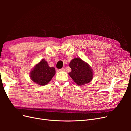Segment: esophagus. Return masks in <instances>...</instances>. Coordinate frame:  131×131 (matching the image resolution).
I'll list each match as a JSON object with an SVG mask.
<instances>
[{"mask_svg": "<svg viewBox=\"0 0 131 131\" xmlns=\"http://www.w3.org/2000/svg\"><path fill=\"white\" fill-rule=\"evenodd\" d=\"M59 70V71H63H63H65V68H62V69H60Z\"/></svg>", "mask_w": 131, "mask_h": 131, "instance_id": "34e87169", "label": "esophagus"}]
</instances>
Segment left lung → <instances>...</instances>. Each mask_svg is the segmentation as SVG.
I'll list each match as a JSON object with an SVG mask.
<instances>
[{
  "label": "left lung",
  "instance_id": "1",
  "mask_svg": "<svg viewBox=\"0 0 131 131\" xmlns=\"http://www.w3.org/2000/svg\"><path fill=\"white\" fill-rule=\"evenodd\" d=\"M72 71L69 73L70 77L78 85L89 83L93 77L92 70L89 65L79 58L72 59L69 63Z\"/></svg>",
  "mask_w": 131,
  "mask_h": 131
}]
</instances>
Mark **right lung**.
<instances>
[{"instance_id":"right-lung-1","label":"right lung","mask_w":131,"mask_h":131,"mask_svg":"<svg viewBox=\"0 0 131 131\" xmlns=\"http://www.w3.org/2000/svg\"><path fill=\"white\" fill-rule=\"evenodd\" d=\"M55 73L54 68L49 67L47 62L42 59L31 71L30 77L38 85L43 86L48 84Z\"/></svg>"}]
</instances>
